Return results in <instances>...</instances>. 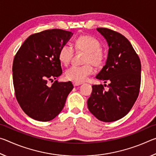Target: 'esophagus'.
I'll use <instances>...</instances> for the list:
<instances>
[{
	"mask_svg": "<svg viewBox=\"0 0 156 156\" xmlns=\"http://www.w3.org/2000/svg\"><path fill=\"white\" fill-rule=\"evenodd\" d=\"M72 83H73V86H74V87H76V86H79V85H80V84H82V83H78V82H74V81H73Z\"/></svg>",
	"mask_w": 156,
	"mask_h": 156,
	"instance_id": "1",
	"label": "esophagus"
}]
</instances>
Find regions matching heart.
<instances>
[{"mask_svg":"<svg viewBox=\"0 0 156 156\" xmlns=\"http://www.w3.org/2000/svg\"><path fill=\"white\" fill-rule=\"evenodd\" d=\"M75 49L78 51H83L85 54L83 56L84 65L77 67L72 66L66 71L67 79L78 83L85 81L94 72L92 65L98 67L102 64L104 59V52L101 49V43L93 36L88 35L80 36L76 39L74 43ZM73 55L72 47L66 44L59 50L58 58L62 64L67 65L70 62Z\"/></svg>","mask_w":156,"mask_h":156,"instance_id":"obj_1","label":"heart"}]
</instances>
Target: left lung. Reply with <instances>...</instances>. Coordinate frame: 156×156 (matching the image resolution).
<instances>
[{
  "label": "left lung",
  "mask_w": 156,
  "mask_h": 156,
  "mask_svg": "<svg viewBox=\"0 0 156 156\" xmlns=\"http://www.w3.org/2000/svg\"><path fill=\"white\" fill-rule=\"evenodd\" d=\"M109 45L106 64L96 78L108 82L92 86L88 109L97 119L105 122L125 116L138 96L141 83V63L130 42L122 34L107 28H97ZM105 86V84H104Z\"/></svg>",
  "instance_id": "left-lung-1"
}]
</instances>
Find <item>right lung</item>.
Masks as SVG:
<instances>
[{
	"label": "right lung",
	"instance_id": "obj_1",
	"mask_svg": "<svg viewBox=\"0 0 156 156\" xmlns=\"http://www.w3.org/2000/svg\"><path fill=\"white\" fill-rule=\"evenodd\" d=\"M73 33L53 29L34 34L18 49L13 62V83L21 109L33 119L47 122L62 110L73 88L69 82L52 80L62 73L59 50Z\"/></svg>",
	"mask_w": 156,
	"mask_h": 156
}]
</instances>
